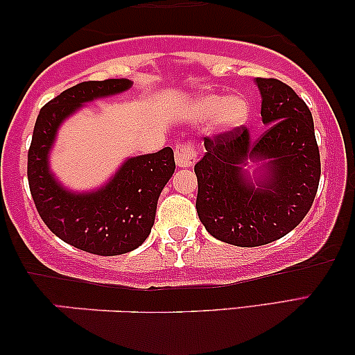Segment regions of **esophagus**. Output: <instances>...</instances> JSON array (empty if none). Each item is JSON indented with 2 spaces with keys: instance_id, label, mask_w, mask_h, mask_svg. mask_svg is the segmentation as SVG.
<instances>
[{
  "instance_id": "esophagus-1",
  "label": "esophagus",
  "mask_w": 355,
  "mask_h": 355,
  "mask_svg": "<svg viewBox=\"0 0 355 355\" xmlns=\"http://www.w3.org/2000/svg\"><path fill=\"white\" fill-rule=\"evenodd\" d=\"M174 159L179 168H192L197 162V150L192 144L179 142L174 148Z\"/></svg>"
}]
</instances>
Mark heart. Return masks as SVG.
Masks as SVG:
<instances>
[{
  "label": "heart",
  "instance_id": "b5f03b06",
  "mask_svg": "<svg viewBox=\"0 0 355 355\" xmlns=\"http://www.w3.org/2000/svg\"><path fill=\"white\" fill-rule=\"evenodd\" d=\"M197 113L203 118L216 116V123L221 129H232L244 123L249 113V105L241 96H231L210 94L202 96L197 101Z\"/></svg>",
  "mask_w": 355,
  "mask_h": 355
}]
</instances>
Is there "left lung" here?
Returning <instances> with one entry per match:
<instances>
[{
  "label": "left lung",
  "instance_id": "1",
  "mask_svg": "<svg viewBox=\"0 0 355 355\" xmlns=\"http://www.w3.org/2000/svg\"><path fill=\"white\" fill-rule=\"evenodd\" d=\"M261 121L268 129L252 139L244 125L203 137L205 155L196 164V208L218 241L239 247L270 244L304 220L320 182V152L305 101L278 79L257 77ZM264 162L254 182L241 168Z\"/></svg>",
  "mask_w": 355,
  "mask_h": 355
}]
</instances>
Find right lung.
I'll list each match as a JSON object with an SVG mask.
<instances>
[{"label":"right lung","instance_id":"obj_1","mask_svg":"<svg viewBox=\"0 0 355 355\" xmlns=\"http://www.w3.org/2000/svg\"><path fill=\"white\" fill-rule=\"evenodd\" d=\"M130 80L80 82L43 106L27 155V178L38 215L61 241L95 255H121L137 249L155 223L157 202L176 163L173 148L129 158L98 191H66L48 166L56 130L82 105L128 90Z\"/></svg>","mask_w":355,"mask_h":355}]
</instances>
